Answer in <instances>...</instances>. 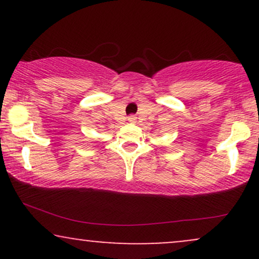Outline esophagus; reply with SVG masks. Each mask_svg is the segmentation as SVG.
<instances>
[{
	"instance_id": "esophagus-1",
	"label": "esophagus",
	"mask_w": 259,
	"mask_h": 259,
	"mask_svg": "<svg viewBox=\"0 0 259 259\" xmlns=\"http://www.w3.org/2000/svg\"><path fill=\"white\" fill-rule=\"evenodd\" d=\"M135 119H136L135 117H130V118H129V120H132V121H133V120H135Z\"/></svg>"
}]
</instances>
